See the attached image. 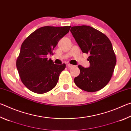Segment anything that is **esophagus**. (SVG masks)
<instances>
[{"label":"esophagus","mask_w":131,"mask_h":131,"mask_svg":"<svg viewBox=\"0 0 131 131\" xmlns=\"http://www.w3.org/2000/svg\"><path fill=\"white\" fill-rule=\"evenodd\" d=\"M69 68H73V67H74V65H71V64H70V63H69V64H68V65H67Z\"/></svg>","instance_id":"1"}]
</instances>
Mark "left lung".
<instances>
[{
    "instance_id": "obj_1",
    "label": "left lung",
    "mask_w": 131,
    "mask_h": 131,
    "mask_svg": "<svg viewBox=\"0 0 131 131\" xmlns=\"http://www.w3.org/2000/svg\"><path fill=\"white\" fill-rule=\"evenodd\" d=\"M70 32L83 53L90 54L89 68L78 67L80 74L74 79L80 89L96 92L110 81L116 64V57L109 39L90 26H72Z\"/></svg>"
}]
</instances>
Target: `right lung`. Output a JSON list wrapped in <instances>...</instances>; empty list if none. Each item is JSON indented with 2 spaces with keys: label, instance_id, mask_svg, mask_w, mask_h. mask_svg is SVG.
I'll list each match as a JSON object with an SVG mask.
<instances>
[{
  "label": "right lung",
  "instance_id": "right-lung-1",
  "mask_svg": "<svg viewBox=\"0 0 131 131\" xmlns=\"http://www.w3.org/2000/svg\"><path fill=\"white\" fill-rule=\"evenodd\" d=\"M70 26L40 28L22 44L16 65L21 81L31 91L44 94L53 89L66 65H56L48 55L61 38L69 32Z\"/></svg>",
  "mask_w": 131,
  "mask_h": 131
}]
</instances>
